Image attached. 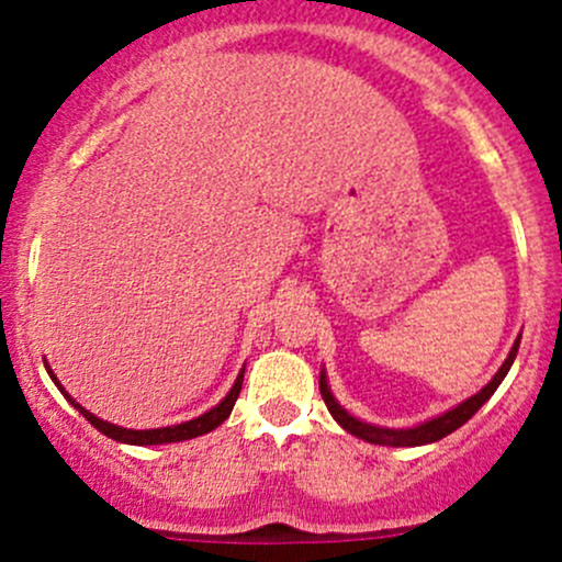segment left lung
Listing matches in <instances>:
<instances>
[{
	"instance_id": "1",
	"label": "left lung",
	"mask_w": 562,
	"mask_h": 562,
	"mask_svg": "<svg viewBox=\"0 0 562 562\" xmlns=\"http://www.w3.org/2000/svg\"><path fill=\"white\" fill-rule=\"evenodd\" d=\"M519 339H522V337H519ZM519 339H517V342H514L512 353H508V359L503 361L501 370L495 372V378H492V381L486 383V386L481 389L479 394H473V396H470V400H464L462 405L451 407V411L443 413V416L429 418V422L418 424V427H411V429H386V427H375V424L359 422V418L350 416V413L345 411V407L339 405L337 400H334L331 389H328V381H326V372H321V396H323V402H326L328 413H331V416L337 418L339 427H342L345 432L356 435V438L367 440V443L394 446V449H400V446H427V443H435V440L446 438V435H451V432H454V429L462 427L464 422H470V418L475 416V411H479V407L484 405V402L490 400L492 394H495V389L501 386L503 378H506L508 370H512L514 359H517Z\"/></svg>"
}]
</instances>
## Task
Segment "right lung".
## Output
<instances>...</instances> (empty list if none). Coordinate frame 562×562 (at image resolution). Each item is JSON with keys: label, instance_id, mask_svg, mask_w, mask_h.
I'll use <instances>...</instances> for the list:
<instances>
[{"label": "right lung", "instance_id": "obj_1", "mask_svg": "<svg viewBox=\"0 0 562 562\" xmlns=\"http://www.w3.org/2000/svg\"><path fill=\"white\" fill-rule=\"evenodd\" d=\"M50 375V381L59 386L61 394L67 396V402H70L72 407H76L78 413H83V418H87L92 427H98L100 432L108 435L111 440H116V443H130V446H160V443H179V440H190V438H198V435H206L212 432V429H217L220 424L225 422V418L231 416V411H234L236 400H239V391H241V381H245V370L239 372V378H236L234 389L228 391V396H225L223 402H220L217 407H212V411H206L203 416L192 418V422H184V424H173V427H160V429H124V427H116V424H108L103 418H98L94 413H89L87 407L78 405L76 400H72L70 394H67L65 389H61V383L56 381V375L50 372V367H45Z\"/></svg>", "mask_w": 562, "mask_h": 562}]
</instances>
